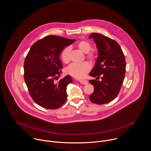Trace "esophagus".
<instances>
[{
  "mask_svg": "<svg viewBox=\"0 0 151 151\" xmlns=\"http://www.w3.org/2000/svg\"><path fill=\"white\" fill-rule=\"evenodd\" d=\"M79 82L81 84H83V85H86V84H87L88 83V81H86V80H80Z\"/></svg>",
  "mask_w": 151,
  "mask_h": 151,
  "instance_id": "34e87169",
  "label": "esophagus"
}]
</instances>
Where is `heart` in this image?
Here are the masks:
<instances>
[{
	"label": "heart",
	"mask_w": 151,
	"mask_h": 151,
	"mask_svg": "<svg viewBox=\"0 0 151 151\" xmlns=\"http://www.w3.org/2000/svg\"><path fill=\"white\" fill-rule=\"evenodd\" d=\"M77 48L83 53H87L86 58L91 62H93L96 58V55L93 52H89L91 49V44L86 40H81L76 44ZM70 48H65L61 53V59L65 63L69 62V54ZM91 66L88 62H82L80 63H72L66 69V73L75 78L81 79L89 72Z\"/></svg>",
	"instance_id": "obj_1"
}]
</instances>
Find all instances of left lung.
<instances>
[{
  "label": "left lung",
  "instance_id": "obj_1",
  "mask_svg": "<svg viewBox=\"0 0 151 151\" xmlns=\"http://www.w3.org/2000/svg\"><path fill=\"white\" fill-rule=\"evenodd\" d=\"M89 38H93L98 53L89 75L96 77V80L102 76L101 81H89L94 86V92L90 95L89 100L96 104H104L113 101L120 92L126 72L125 57L115 40L99 33H92Z\"/></svg>",
  "mask_w": 151,
  "mask_h": 151
}]
</instances>
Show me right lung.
Segmentation results:
<instances>
[{"instance_id":"1","label":"right lung","mask_w":151,"mask_h":151,"mask_svg":"<svg viewBox=\"0 0 151 151\" xmlns=\"http://www.w3.org/2000/svg\"><path fill=\"white\" fill-rule=\"evenodd\" d=\"M75 41L48 35L31 46L24 62V79L32 99L41 107L57 109L66 102L72 77L67 75L58 83L54 80L62 72L59 56L62 50Z\"/></svg>"}]
</instances>
